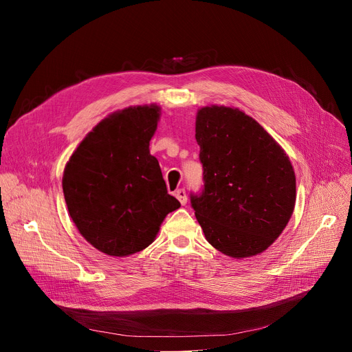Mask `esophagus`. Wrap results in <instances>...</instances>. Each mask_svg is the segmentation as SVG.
Instances as JSON below:
<instances>
[{
  "label": "esophagus",
  "instance_id": "1",
  "mask_svg": "<svg viewBox=\"0 0 352 352\" xmlns=\"http://www.w3.org/2000/svg\"><path fill=\"white\" fill-rule=\"evenodd\" d=\"M175 197L178 198V201L181 202L182 206L187 204V192H186V190H184V188L177 190V191H175Z\"/></svg>",
  "mask_w": 352,
  "mask_h": 352
}]
</instances>
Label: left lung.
I'll use <instances>...</instances> for the list:
<instances>
[{"label": "left lung", "mask_w": 352, "mask_h": 352, "mask_svg": "<svg viewBox=\"0 0 352 352\" xmlns=\"http://www.w3.org/2000/svg\"><path fill=\"white\" fill-rule=\"evenodd\" d=\"M195 138L204 188L190 198L207 241L232 258L265 251L295 206L288 155L254 118L230 107L201 108Z\"/></svg>", "instance_id": "obj_1"}]
</instances>
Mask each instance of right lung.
Listing matches in <instances>:
<instances>
[{
	"label": "right lung",
	"mask_w": 352,
	"mask_h": 352,
	"mask_svg": "<svg viewBox=\"0 0 352 352\" xmlns=\"http://www.w3.org/2000/svg\"><path fill=\"white\" fill-rule=\"evenodd\" d=\"M160 107H129L102 120L65 165L68 212L87 241L113 256L150 245L166 217L181 207L166 191L150 154Z\"/></svg>",
	"instance_id": "add662e5"
}]
</instances>
